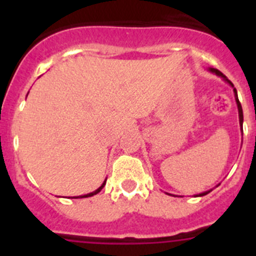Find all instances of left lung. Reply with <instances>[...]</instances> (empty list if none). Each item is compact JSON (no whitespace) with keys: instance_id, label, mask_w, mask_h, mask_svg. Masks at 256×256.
I'll return each instance as SVG.
<instances>
[{"instance_id":"1","label":"left lung","mask_w":256,"mask_h":256,"mask_svg":"<svg viewBox=\"0 0 256 256\" xmlns=\"http://www.w3.org/2000/svg\"><path fill=\"white\" fill-rule=\"evenodd\" d=\"M209 72L210 73H212V74H216V76H220L222 79H223V80H224V82H227L228 84L230 86V87L234 88V100H236V104H237V108H238V119H240V126H241V128H242V123H244V112H242V106H241V104H240V101H238V96H237V91H236V88L234 87V84H232V82H230V79L227 78V76H224V74L222 73V72H219L218 69H214V68H209ZM219 186V184H218ZM216 186V187H218ZM210 191H212V190H209V191H205V192H201V194H198V195H195V196H204V195H206V194H209Z\"/></svg>"}]
</instances>
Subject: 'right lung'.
<instances>
[{
	"label": "right lung",
	"mask_w": 256,
	"mask_h": 256,
	"mask_svg": "<svg viewBox=\"0 0 256 256\" xmlns=\"http://www.w3.org/2000/svg\"><path fill=\"white\" fill-rule=\"evenodd\" d=\"M105 183H106V180H104V183L102 184H101L100 187H98V188L96 190V191H94V192H90V194H87V195H82V196H76V198H91V196H94V195H96V194H98V192L101 191V190L104 188V186H105Z\"/></svg>",
	"instance_id": "1"
}]
</instances>
